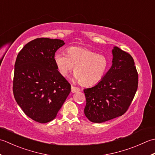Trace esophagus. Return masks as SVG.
Returning a JSON list of instances; mask_svg holds the SVG:
<instances>
[{"instance_id": "esophagus-1", "label": "esophagus", "mask_w": 155, "mask_h": 155, "mask_svg": "<svg viewBox=\"0 0 155 155\" xmlns=\"http://www.w3.org/2000/svg\"><path fill=\"white\" fill-rule=\"evenodd\" d=\"M80 88L78 87H75L74 86H71V92L72 93H74V92H76V91H80Z\"/></svg>"}]
</instances>
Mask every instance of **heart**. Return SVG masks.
I'll use <instances>...</instances> for the list:
<instances>
[{
    "label": "heart",
    "instance_id": "heart-1",
    "mask_svg": "<svg viewBox=\"0 0 155 155\" xmlns=\"http://www.w3.org/2000/svg\"><path fill=\"white\" fill-rule=\"evenodd\" d=\"M53 60L63 76H67L74 67L75 78L84 86L99 82L109 66V60L106 56L90 49L75 46L69 47L66 53L56 52Z\"/></svg>",
    "mask_w": 155,
    "mask_h": 155
}]
</instances>
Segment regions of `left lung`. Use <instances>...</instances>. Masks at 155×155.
Returning <instances> with one entry per match:
<instances>
[{
	"label": "left lung",
	"mask_w": 155,
	"mask_h": 155,
	"mask_svg": "<svg viewBox=\"0 0 155 155\" xmlns=\"http://www.w3.org/2000/svg\"><path fill=\"white\" fill-rule=\"evenodd\" d=\"M112 65L95 86L84 89V114L90 121L102 123L127 111L137 92L138 75L132 57L114 47Z\"/></svg>",
	"instance_id": "1"
}]
</instances>
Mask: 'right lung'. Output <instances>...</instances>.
Listing matches in <instances>:
<instances>
[{
  "mask_svg": "<svg viewBox=\"0 0 155 155\" xmlns=\"http://www.w3.org/2000/svg\"><path fill=\"white\" fill-rule=\"evenodd\" d=\"M64 41L37 38L25 45L15 64L13 94L27 116L39 123L54 119L71 91L53 55Z\"/></svg>",
  "mask_w": 155,
  "mask_h": 155,
  "instance_id": "add662e5",
  "label": "right lung"
}]
</instances>
